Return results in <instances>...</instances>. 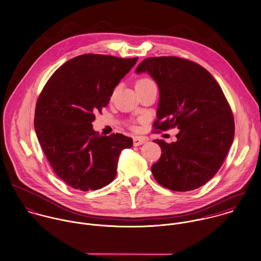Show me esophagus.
<instances>
[{"label":"esophagus","instance_id":"34e87169","mask_svg":"<svg viewBox=\"0 0 261 261\" xmlns=\"http://www.w3.org/2000/svg\"><path fill=\"white\" fill-rule=\"evenodd\" d=\"M145 142H147V138H145V137H135V138L133 139V144H134V146L142 145V144H144Z\"/></svg>","mask_w":261,"mask_h":261}]
</instances>
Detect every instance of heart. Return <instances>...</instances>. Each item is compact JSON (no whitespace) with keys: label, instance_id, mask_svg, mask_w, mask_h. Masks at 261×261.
<instances>
[{"label":"heart","instance_id":"heart-1","mask_svg":"<svg viewBox=\"0 0 261 261\" xmlns=\"http://www.w3.org/2000/svg\"><path fill=\"white\" fill-rule=\"evenodd\" d=\"M153 84H154V82H153L152 80H150V79H148V77H141V79H139V80L136 81V83H135V88H136V90H137V89L144 88V87H146V86L153 85ZM116 90H117V88H116L114 91H116Z\"/></svg>","mask_w":261,"mask_h":261}]
</instances>
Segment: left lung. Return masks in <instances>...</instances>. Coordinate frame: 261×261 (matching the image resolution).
<instances>
[{"label": "left lung", "mask_w": 261, "mask_h": 261, "mask_svg": "<svg viewBox=\"0 0 261 261\" xmlns=\"http://www.w3.org/2000/svg\"><path fill=\"white\" fill-rule=\"evenodd\" d=\"M145 71L160 93L154 130L179 129L175 142L154 140L162 153L151 166L152 174L168 190H196L217 173L233 142L231 107L213 75L192 60L148 57L136 68L137 73Z\"/></svg>", "instance_id": "1"}]
</instances>
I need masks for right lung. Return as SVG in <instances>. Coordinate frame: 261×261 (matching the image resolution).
<instances>
[{
  "mask_svg": "<svg viewBox=\"0 0 261 261\" xmlns=\"http://www.w3.org/2000/svg\"><path fill=\"white\" fill-rule=\"evenodd\" d=\"M137 59L92 53L73 57L40 93L34 118L38 141L53 171L72 189L95 191L112 182L121 151L132 147V138L101 136L92 123Z\"/></svg>",
  "mask_w": 261,
  "mask_h": 261,
  "instance_id": "obj_1",
  "label": "right lung"
}]
</instances>
